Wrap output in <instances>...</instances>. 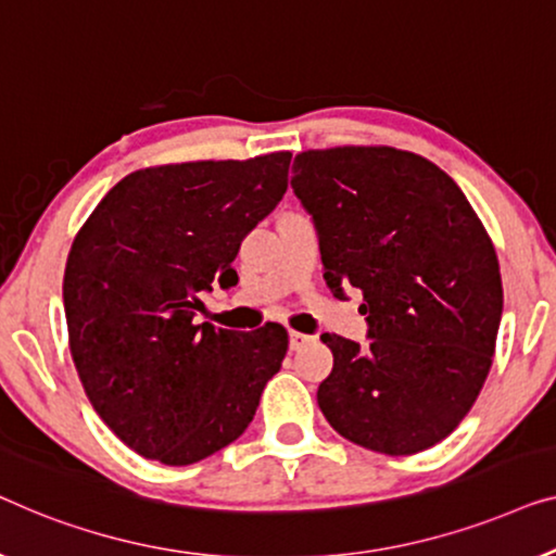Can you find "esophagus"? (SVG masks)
Listing matches in <instances>:
<instances>
[{"label":"esophagus","instance_id":"esophagus-1","mask_svg":"<svg viewBox=\"0 0 556 556\" xmlns=\"http://www.w3.org/2000/svg\"><path fill=\"white\" fill-rule=\"evenodd\" d=\"M312 338L309 334H302V332H289V348L292 350H302L304 345H309Z\"/></svg>","mask_w":556,"mask_h":556}]
</instances>
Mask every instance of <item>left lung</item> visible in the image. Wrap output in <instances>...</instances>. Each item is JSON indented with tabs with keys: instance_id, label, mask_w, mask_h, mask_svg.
Listing matches in <instances>:
<instances>
[{
	"instance_id": "8db88e82",
	"label": "left lung",
	"mask_w": 556,
	"mask_h": 556,
	"mask_svg": "<svg viewBox=\"0 0 556 556\" xmlns=\"http://www.w3.org/2000/svg\"><path fill=\"white\" fill-rule=\"evenodd\" d=\"M292 189L315 222L334 296L363 292L367 338L323 334L332 372L319 410L363 448L410 456L456 431L479 397L504 289L481 218L448 174L388 146L294 159Z\"/></svg>"
}]
</instances>
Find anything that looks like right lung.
<instances>
[{
    "mask_svg": "<svg viewBox=\"0 0 556 556\" xmlns=\"http://www.w3.org/2000/svg\"><path fill=\"white\" fill-rule=\"evenodd\" d=\"M292 153L132 170L70 249V353L92 408L140 456L189 466L252 424L287 330L197 325L199 294L237 285L241 239L287 191Z\"/></svg>",
    "mask_w": 556,
    "mask_h": 556,
    "instance_id": "add662e5",
    "label": "right lung"
}]
</instances>
